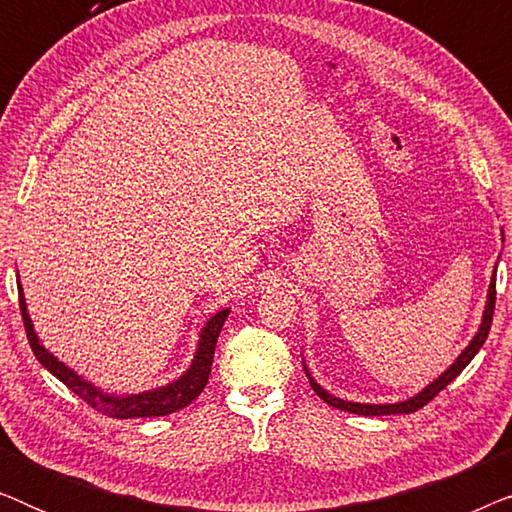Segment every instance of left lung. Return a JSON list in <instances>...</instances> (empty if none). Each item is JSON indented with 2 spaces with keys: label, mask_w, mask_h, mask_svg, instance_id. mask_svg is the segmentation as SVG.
<instances>
[{
  "label": "left lung",
  "mask_w": 512,
  "mask_h": 512,
  "mask_svg": "<svg viewBox=\"0 0 512 512\" xmlns=\"http://www.w3.org/2000/svg\"><path fill=\"white\" fill-rule=\"evenodd\" d=\"M494 305H496V270H494V277L492 282H489V293H487V305H485V314H482V324L478 328V333H475V338L471 340V345H468L464 352L459 354V359L452 363L450 368L445 370L443 375L438 377V380H433L429 387L419 391L417 396L408 398V401H401V403H389V405H370V403H352V401H342V398H335L333 394H328L326 389H321L317 382L312 380L310 370L305 368L307 373V380H310V387L314 389V394H317L319 398H324V403L333 405V408L338 410H345V412H354V415H366V417H380V415H410V412H415L419 408H424L426 403L433 401L440 391H443L447 384H450L454 377H457L461 370H464L468 363H471V359L475 354L480 352V347L485 345L487 335H489V328H492V317H494Z\"/></svg>",
  "instance_id": "left-lung-1"
}]
</instances>
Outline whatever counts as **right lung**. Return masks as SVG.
Segmentation results:
<instances>
[{
    "mask_svg": "<svg viewBox=\"0 0 512 512\" xmlns=\"http://www.w3.org/2000/svg\"><path fill=\"white\" fill-rule=\"evenodd\" d=\"M18 303H20V314H23L27 340H30L32 352L39 359L41 366H44L46 370H51V373L58 377L62 384H67V387L72 389L76 396L83 398V401H86L90 408L100 410L107 417H114V419L165 417V415H172V412H177L181 408H186L188 403H193L195 398L200 396V391L205 389V384L209 380V373H212L216 340H219L223 321L228 319V312H230V310H221L207 321L205 328H202V333H200L198 352H195V356H193L191 368H188L186 373L179 377V380L165 384V387L144 391V394L114 396V394H104V391L97 389L95 384L83 380L81 375H76L72 368H67L65 363L55 359V356L48 352L44 345H41L37 333H34L30 314H27L20 279H18Z\"/></svg>",
    "mask_w": 512,
    "mask_h": 512,
    "instance_id": "1",
    "label": "right lung"
}]
</instances>
